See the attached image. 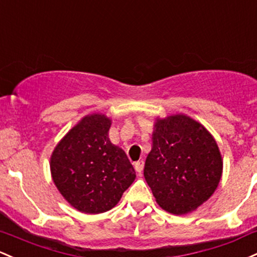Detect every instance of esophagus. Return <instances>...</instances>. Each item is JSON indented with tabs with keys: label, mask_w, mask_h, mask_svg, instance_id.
<instances>
[{
	"label": "esophagus",
	"mask_w": 257,
	"mask_h": 257,
	"mask_svg": "<svg viewBox=\"0 0 257 257\" xmlns=\"http://www.w3.org/2000/svg\"><path fill=\"white\" fill-rule=\"evenodd\" d=\"M134 167H135V171H137L138 173L142 174V172L144 170V161L142 160V161H138V162H135Z\"/></svg>",
	"instance_id": "34e87169"
}]
</instances>
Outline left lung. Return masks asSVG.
<instances>
[{
    "label": "left lung",
    "instance_id": "obj_1",
    "mask_svg": "<svg viewBox=\"0 0 257 257\" xmlns=\"http://www.w3.org/2000/svg\"><path fill=\"white\" fill-rule=\"evenodd\" d=\"M222 167L218 146L201 124L184 114L157 119L144 177L163 210L184 215L207 201Z\"/></svg>",
    "mask_w": 257,
    "mask_h": 257
}]
</instances>
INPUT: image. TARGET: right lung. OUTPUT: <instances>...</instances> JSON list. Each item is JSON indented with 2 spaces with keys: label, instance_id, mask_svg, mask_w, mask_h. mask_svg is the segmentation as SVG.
<instances>
[{
  "label": "right lung",
  "instance_id": "1",
  "mask_svg": "<svg viewBox=\"0 0 257 257\" xmlns=\"http://www.w3.org/2000/svg\"><path fill=\"white\" fill-rule=\"evenodd\" d=\"M111 119L90 114L56 146L51 174L64 199L80 212L102 213L118 204L135 179L125 152L109 142Z\"/></svg>",
  "mask_w": 257,
  "mask_h": 257
}]
</instances>
